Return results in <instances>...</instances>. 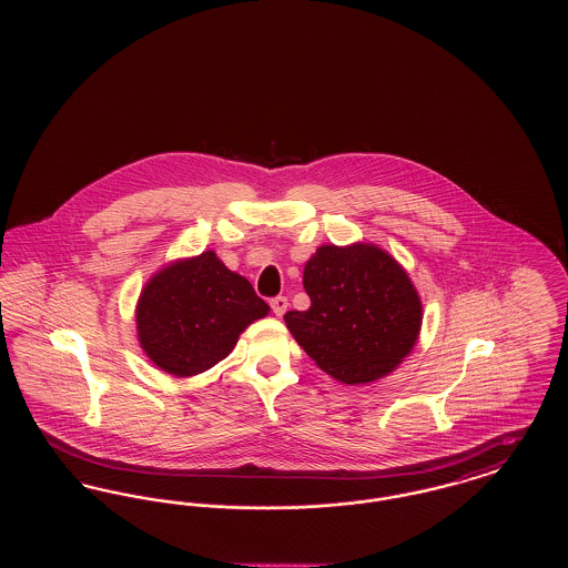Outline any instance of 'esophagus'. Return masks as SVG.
<instances>
[{
	"mask_svg": "<svg viewBox=\"0 0 568 568\" xmlns=\"http://www.w3.org/2000/svg\"><path fill=\"white\" fill-rule=\"evenodd\" d=\"M287 304H290V302H287V297L285 296L272 297V313H274L276 317H283V315H285V311H287Z\"/></svg>",
	"mask_w": 568,
	"mask_h": 568,
	"instance_id": "obj_1",
	"label": "esophagus"
}]
</instances>
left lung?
Instances as JSON below:
<instances>
[{
  "mask_svg": "<svg viewBox=\"0 0 568 568\" xmlns=\"http://www.w3.org/2000/svg\"><path fill=\"white\" fill-rule=\"evenodd\" d=\"M302 283L311 306L285 313V324L327 375L371 383L413 349L422 302L398 262L378 246H320Z\"/></svg>",
  "mask_w": 568,
  "mask_h": 568,
  "instance_id": "obj_1",
  "label": "left lung"
}]
</instances>
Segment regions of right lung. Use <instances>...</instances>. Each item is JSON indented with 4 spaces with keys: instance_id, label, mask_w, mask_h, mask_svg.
<instances>
[{
    "instance_id": "add662e5",
    "label": "right lung",
    "mask_w": 568,
    "mask_h": 568,
    "mask_svg": "<svg viewBox=\"0 0 568 568\" xmlns=\"http://www.w3.org/2000/svg\"><path fill=\"white\" fill-rule=\"evenodd\" d=\"M268 311L244 276L206 251L146 283L135 308L138 338L162 371L191 377L227 357L244 327Z\"/></svg>"
}]
</instances>
